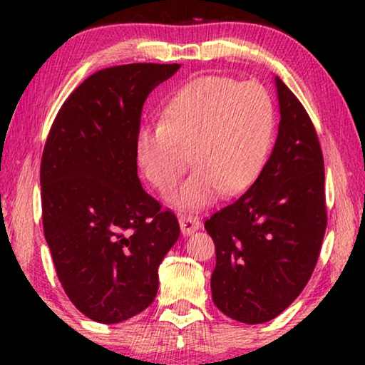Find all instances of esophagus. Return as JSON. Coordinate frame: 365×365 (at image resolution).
Here are the masks:
<instances>
[{
	"label": "esophagus",
	"instance_id": "34e87169",
	"mask_svg": "<svg viewBox=\"0 0 365 365\" xmlns=\"http://www.w3.org/2000/svg\"><path fill=\"white\" fill-rule=\"evenodd\" d=\"M179 226H181L182 236H191L192 232H196L197 229L201 227V222H199V219L196 217L182 214V216H179Z\"/></svg>",
	"mask_w": 365,
	"mask_h": 365
}]
</instances>
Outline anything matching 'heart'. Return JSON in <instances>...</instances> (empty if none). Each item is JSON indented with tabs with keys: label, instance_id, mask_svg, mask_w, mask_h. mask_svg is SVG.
<instances>
[{
	"label": "heart",
	"instance_id": "obj_1",
	"mask_svg": "<svg viewBox=\"0 0 365 365\" xmlns=\"http://www.w3.org/2000/svg\"><path fill=\"white\" fill-rule=\"evenodd\" d=\"M274 133V104L257 83L199 76L182 84L163 109L161 123L139 128L136 158L144 178L166 194L191 163L192 176L169 197L197 211L254 182ZM190 158H187V156Z\"/></svg>",
	"mask_w": 365,
	"mask_h": 365
}]
</instances>
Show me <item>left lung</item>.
Instances as JSON below:
<instances>
[{
	"mask_svg": "<svg viewBox=\"0 0 365 365\" xmlns=\"http://www.w3.org/2000/svg\"><path fill=\"white\" fill-rule=\"evenodd\" d=\"M277 139L261 174L204 227L216 244L212 301L227 317L262 324L306 287L327 226L324 158L301 101L277 76Z\"/></svg>",
	"mask_w": 365,
	"mask_h": 365,
	"instance_id": "1",
	"label": "left lung"
}]
</instances>
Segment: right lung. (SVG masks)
Masks as SVG:
<instances>
[{
	"label": "right lung",
	"mask_w": 365,
	"mask_h": 365,
	"mask_svg": "<svg viewBox=\"0 0 365 365\" xmlns=\"http://www.w3.org/2000/svg\"><path fill=\"white\" fill-rule=\"evenodd\" d=\"M179 68L133 63L91 74L44 144V237L64 292L96 322H123L154 301L158 267L179 237L176 216L143 189L136 159L143 104Z\"/></svg>",
	"instance_id": "1"
}]
</instances>
